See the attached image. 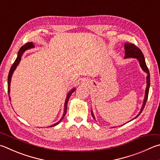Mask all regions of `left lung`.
<instances>
[{"label":"left lung","instance_id":"1","mask_svg":"<svg viewBox=\"0 0 160 160\" xmlns=\"http://www.w3.org/2000/svg\"><path fill=\"white\" fill-rule=\"evenodd\" d=\"M124 48H125V57L124 58H136L137 59L139 62V63H140V66L141 68L146 72L148 74L147 76V87H146V94H145V98L143 101V104L142 106V108L140 112L138 113V115L136 116L135 118H136L138 116L141 114V112L143 111V108H145V106H146V101L148 99V92H149V88H150V72L148 68L146 62H145V58L143 56V54L142 53L141 50L139 49L137 46L132 44V43H125L124 44ZM92 115L93 118L95 120V118L94 116V114L92 112ZM134 118V119H135Z\"/></svg>","mask_w":160,"mask_h":160}]
</instances>
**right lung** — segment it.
I'll return each instance as SVG.
<instances>
[{
	"label": "right lung",
	"instance_id": "obj_1",
	"mask_svg": "<svg viewBox=\"0 0 160 160\" xmlns=\"http://www.w3.org/2000/svg\"><path fill=\"white\" fill-rule=\"evenodd\" d=\"M34 48V44L32 42H27V43H26L24 45H23L22 47L20 48V50H19L18 55H17V57L16 60L14 61V62L13 63L12 66H11L10 70V72H9V74H8V94H10V81H11L12 75L14 71L15 70V68H17V66H18L19 63L20 62V60H21V59H22V55H23V54H24V52H25V50H28V49H30V48ZM75 89H72L71 91L68 94L67 97H66V99L65 104H64V112H63V117L62 118V119H61V120L59 122H57L56 124H53V125H52L50 127H54V126L57 125L58 124H59L61 122V121L63 120V118H64V116L66 114V110H67V104H68V99H69V98H70L71 94L75 91ZM9 94H8V95H9ZM9 98L10 99V96H9Z\"/></svg>",
	"mask_w": 160,
	"mask_h": 160
}]
</instances>
